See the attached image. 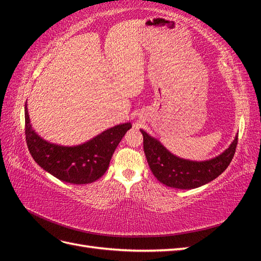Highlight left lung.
<instances>
[{
  "label": "left lung",
  "instance_id": "obj_1",
  "mask_svg": "<svg viewBox=\"0 0 261 261\" xmlns=\"http://www.w3.org/2000/svg\"><path fill=\"white\" fill-rule=\"evenodd\" d=\"M143 136V150L154 177L164 185L191 190L212 181L228 168L234 156L238 145V136L228 149L212 159L205 162H193L182 159L171 153L156 138L140 130Z\"/></svg>",
  "mask_w": 261,
  "mask_h": 261
}]
</instances>
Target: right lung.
<instances>
[{
	"label": "right lung",
	"instance_id": "1",
	"mask_svg": "<svg viewBox=\"0 0 261 261\" xmlns=\"http://www.w3.org/2000/svg\"><path fill=\"white\" fill-rule=\"evenodd\" d=\"M25 140L33 160L49 174L69 184H90L108 170L110 160L126 131L130 122L103 131L82 145L60 146L39 136L30 123L27 103L24 107Z\"/></svg>",
	"mask_w": 261,
	"mask_h": 261
}]
</instances>
